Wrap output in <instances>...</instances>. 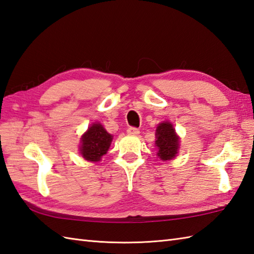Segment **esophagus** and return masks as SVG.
I'll return each instance as SVG.
<instances>
[{"instance_id": "esophagus-1", "label": "esophagus", "mask_w": 254, "mask_h": 254, "mask_svg": "<svg viewBox=\"0 0 254 254\" xmlns=\"http://www.w3.org/2000/svg\"><path fill=\"white\" fill-rule=\"evenodd\" d=\"M127 132L128 135H137V134L139 133V129L136 128V127H128V128L127 129Z\"/></svg>"}]
</instances>
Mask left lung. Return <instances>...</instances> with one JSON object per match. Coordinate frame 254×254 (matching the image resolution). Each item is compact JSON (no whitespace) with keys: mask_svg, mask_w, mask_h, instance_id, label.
Returning <instances> with one entry per match:
<instances>
[{"mask_svg":"<svg viewBox=\"0 0 254 254\" xmlns=\"http://www.w3.org/2000/svg\"><path fill=\"white\" fill-rule=\"evenodd\" d=\"M157 156L163 161L171 160L178 155L180 149V137L175 132L173 125L169 121H163L156 129Z\"/></svg>","mask_w":254,"mask_h":254,"instance_id":"8db88e82","label":"left lung"}]
</instances>
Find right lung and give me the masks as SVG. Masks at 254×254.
<instances>
[{
  "mask_svg": "<svg viewBox=\"0 0 254 254\" xmlns=\"http://www.w3.org/2000/svg\"><path fill=\"white\" fill-rule=\"evenodd\" d=\"M113 141V135L106 131L99 122H95L82 135L80 140V154L85 160L97 162L107 154Z\"/></svg>",
  "mask_w": 254,
  "mask_h": 254,
  "instance_id": "add662e5",
  "label": "right lung"
}]
</instances>
